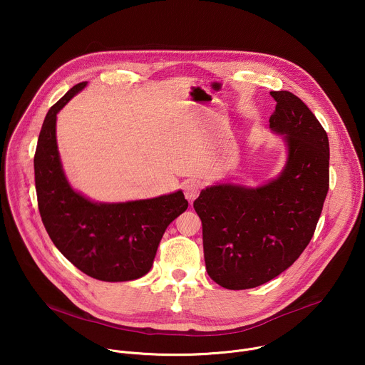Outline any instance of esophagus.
Segmentation results:
<instances>
[{
  "label": "esophagus",
  "mask_w": 365,
  "mask_h": 365,
  "mask_svg": "<svg viewBox=\"0 0 365 365\" xmlns=\"http://www.w3.org/2000/svg\"><path fill=\"white\" fill-rule=\"evenodd\" d=\"M200 192V182L196 179H190L185 183V197L189 202H193Z\"/></svg>",
  "instance_id": "obj_1"
}]
</instances>
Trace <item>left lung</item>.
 I'll list each match as a JSON object with an SVG mask.
<instances>
[{
	"label": "left lung",
	"mask_w": 365,
	"mask_h": 365,
	"mask_svg": "<svg viewBox=\"0 0 365 365\" xmlns=\"http://www.w3.org/2000/svg\"><path fill=\"white\" fill-rule=\"evenodd\" d=\"M270 128L283 135L282 173L257 187L220 183L193 202L202 221L206 272L220 286H262L289 269L314 237L329 189V141L304 102L272 91Z\"/></svg>",
	"instance_id": "left-lung-1"
}]
</instances>
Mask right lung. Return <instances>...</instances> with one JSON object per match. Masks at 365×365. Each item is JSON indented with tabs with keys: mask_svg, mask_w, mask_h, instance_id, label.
I'll return each instance as SVG.
<instances>
[{
	"mask_svg": "<svg viewBox=\"0 0 365 365\" xmlns=\"http://www.w3.org/2000/svg\"><path fill=\"white\" fill-rule=\"evenodd\" d=\"M69 89L44 118L34 154V180L43 225L56 248L85 274L128 282L147 274L172 221L186 211L182 190L120 203L92 202L69 185L56 143V115L83 88Z\"/></svg>",
	"mask_w": 365,
	"mask_h": 365,
	"instance_id": "1",
	"label": "right lung"
}]
</instances>
